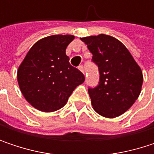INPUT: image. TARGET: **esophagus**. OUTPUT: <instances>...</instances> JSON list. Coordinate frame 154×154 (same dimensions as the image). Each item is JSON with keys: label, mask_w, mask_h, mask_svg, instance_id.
<instances>
[{"label": "esophagus", "mask_w": 154, "mask_h": 154, "mask_svg": "<svg viewBox=\"0 0 154 154\" xmlns=\"http://www.w3.org/2000/svg\"><path fill=\"white\" fill-rule=\"evenodd\" d=\"M78 69H79V70H80V71H81V72H82L83 74L85 73V70H84V67H83L82 65H80V66L78 67Z\"/></svg>", "instance_id": "obj_1"}]
</instances>
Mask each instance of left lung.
<instances>
[{"label":"left lung","mask_w":154,"mask_h":154,"mask_svg":"<svg viewBox=\"0 0 154 154\" xmlns=\"http://www.w3.org/2000/svg\"><path fill=\"white\" fill-rule=\"evenodd\" d=\"M81 40L93 54L98 66L99 85L89 88L94 109L105 118L119 117L131 107L141 93L143 72L120 41L101 34Z\"/></svg>","instance_id":"1"}]
</instances>
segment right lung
<instances>
[{
  "instance_id": "add662e5",
  "label": "right lung",
  "mask_w": 154,
  "mask_h": 154,
  "mask_svg": "<svg viewBox=\"0 0 154 154\" xmlns=\"http://www.w3.org/2000/svg\"><path fill=\"white\" fill-rule=\"evenodd\" d=\"M71 35H54L37 41L17 69V83L25 99L34 108L52 112L63 107L85 76L69 64L67 46Z\"/></svg>"
}]
</instances>
